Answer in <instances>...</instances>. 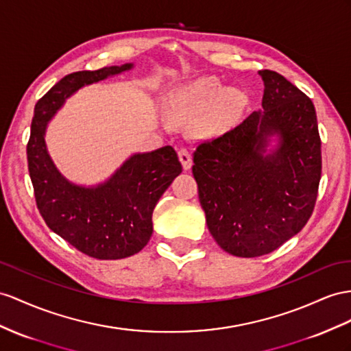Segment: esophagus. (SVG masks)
I'll return each instance as SVG.
<instances>
[{"instance_id": "obj_1", "label": "esophagus", "mask_w": 351, "mask_h": 351, "mask_svg": "<svg viewBox=\"0 0 351 351\" xmlns=\"http://www.w3.org/2000/svg\"><path fill=\"white\" fill-rule=\"evenodd\" d=\"M178 156H179V160H181L182 167L185 170L191 167V154H190V151L182 147V148L178 149Z\"/></svg>"}]
</instances>
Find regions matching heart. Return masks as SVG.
Instances as JSON below:
<instances>
[{
	"instance_id": "obj_1",
	"label": "heart",
	"mask_w": 351,
	"mask_h": 351,
	"mask_svg": "<svg viewBox=\"0 0 351 351\" xmlns=\"http://www.w3.org/2000/svg\"><path fill=\"white\" fill-rule=\"evenodd\" d=\"M246 105V96L237 88L223 90L218 78L203 77L170 90L165 110L178 123L194 120L200 136H217L237 121Z\"/></svg>"
}]
</instances>
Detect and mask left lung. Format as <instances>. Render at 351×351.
<instances>
[{"label": "left lung", "mask_w": 351, "mask_h": 351, "mask_svg": "<svg viewBox=\"0 0 351 351\" xmlns=\"http://www.w3.org/2000/svg\"><path fill=\"white\" fill-rule=\"evenodd\" d=\"M263 110L193 152L208 228L226 252L267 255L308 222L317 200L322 149L311 99L276 71H258ZM281 142L263 156L268 136Z\"/></svg>", "instance_id": "left-lung-1"}]
</instances>
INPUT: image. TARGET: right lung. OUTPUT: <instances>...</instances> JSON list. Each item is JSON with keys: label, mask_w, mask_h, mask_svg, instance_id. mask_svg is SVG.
Returning a JSON list of instances; mask_svg holds the SVG:
<instances>
[{"label": "right lung", "mask_w": 351, "mask_h": 351, "mask_svg": "<svg viewBox=\"0 0 351 351\" xmlns=\"http://www.w3.org/2000/svg\"><path fill=\"white\" fill-rule=\"evenodd\" d=\"M132 64L68 74L35 105L26 145L35 203L47 227L80 252L96 259L138 254L152 234V210L182 172L176 151L163 147L134 154L110 181L96 188L68 182L50 160L44 132L68 96L86 84L130 69Z\"/></svg>", "instance_id": "right-lung-1"}]
</instances>
